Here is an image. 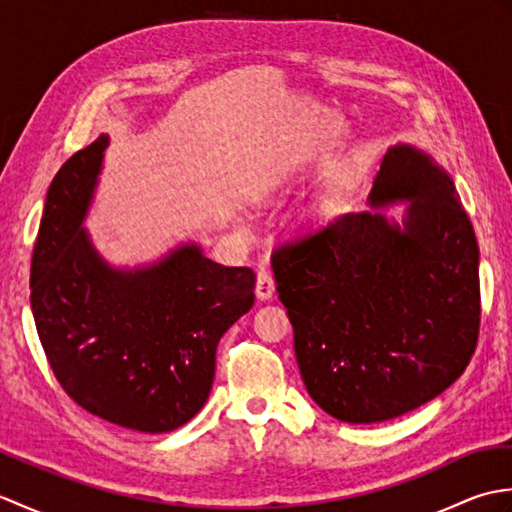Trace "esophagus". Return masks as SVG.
Returning a JSON list of instances; mask_svg holds the SVG:
<instances>
[{
	"label": "esophagus",
	"mask_w": 512,
	"mask_h": 512,
	"mask_svg": "<svg viewBox=\"0 0 512 512\" xmlns=\"http://www.w3.org/2000/svg\"><path fill=\"white\" fill-rule=\"evenodd\" d=\"M257 297L266 301V299H273L275 295V279L273 275L268 273V270H259L257 273V286H255Z\"/></svg>",
	"instance_id": "34e87169"
}]
</instances>
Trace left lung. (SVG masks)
Here are the masks:
<instances>
[{
	"mask_svg": "<svg viewBox=\"0 0 512 512\" xmlns=\"http://www.w3.org/2000/svg\"><path fill=\"white\" fill-rule=\"evenodd\" d=\"M409 200L402 226L347 213L273 253L308 394L332 418L402 416L451 387L480 334V248L449 173L389 147L369 204Z\"/></svg>",
	"mask_w": 512,
	"mask_h": 512,
	"instance_id": "left-lung-1",
	"label": "left lung"
}]
</instances>
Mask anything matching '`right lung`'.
Instances as JSON below:
<instances>
[{"mask_svg":"<svg viewBox=\"0 0 512 512\" xmlns=\"http://www.w3.org/2000/svg\"><path fill=\"white\" fill-rule=\"evenodd\" d=\"M110 138L65 160L32 250L30 306L48 363L76 405L118 427L165 433L209 398L222 334L255 303V273L184 244L116 270L85 228Z\"/></svg>","mask_w":512,"mask_h":512,"instance_id":"1","label":"right lung"}]
</instances>
